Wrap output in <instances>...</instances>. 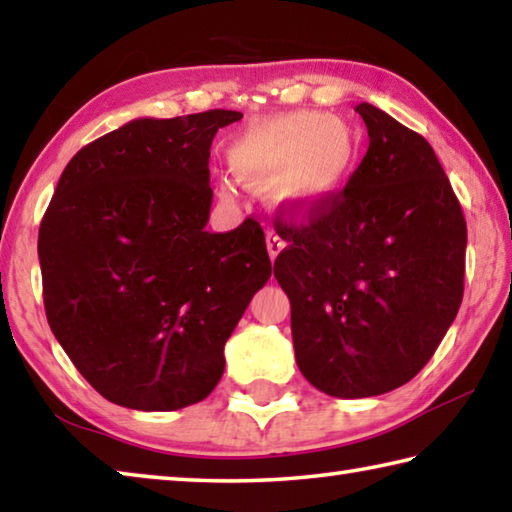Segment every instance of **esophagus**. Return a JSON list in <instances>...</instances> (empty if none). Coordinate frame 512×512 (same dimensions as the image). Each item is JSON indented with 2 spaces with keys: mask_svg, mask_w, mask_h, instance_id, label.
I'll use <instances>...</instances> for the list:
<instances>
[{
  "mask_svg": "<svg viewBox=\"0 0 512 512\" xmlns=\"http://www.w3.org/2000/svg\"><path fill=\"white\" fill-rule=\"evenodd\" d=\"M284 246H287V241H284L280 235H277L275 230H268L266 232V248H268V255H271L273 262H275V257L282 253Z\"/></svg>",
  "mask_w": 512,
  "mask_h": 512,
  "instance_id": "1",
  "label": "esophagus"
}]
</instances>
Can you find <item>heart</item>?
Returning <instances> with one entry per match:
<instances>
[{
  "label": "heart",
  "mask_w": 512,
  "mask_h": 512,
  "mask_svg": "<svg viewBox=\"0 0 512 512\" xmlns=\"http://www.w3.org/2000/svg\"><path fill=\"white\" fill-rule=\"evenodd\" d=\"M228 155L244 183H275L277 201L311 212L334 201L350 183L359 137L339 117L300 110L250 124ZM223 196H230V187H223Z\"/></svg>",
  "instance_id": "1"
}]
</instances>
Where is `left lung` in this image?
Returning <instances> with one entry per match:
<instances>
[{"instance_id": "8db88e82", "label": "left lung", "mask_w": 512, "mask_h": 512, "mask_svg": "<svg viewBox=\"0 0 512 512\" xmlns=\"http://www.w3.org/2000/svg\"><path fill=\"white\" fill-rule=\"evenodd\" d=\"M368 153L305 223L280 221L275 280L291 302L298 368L359 400L427 366L463 300L467 225L431 144L370 103Z\"/></svg>"}]
</instances>
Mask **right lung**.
<instances>
[{
	"label": "right lung",
	"mask_w": 512,
	"mask_h": 512,
	"mask_svg": "<svg viewBox=\"0 0 512 512\" xmlns=\"http://www.w3.org/2000/svg\"><path fill=\"white\" fill-rule=\"evenodd\" d=\"M237 110L133 119L74 155L40 223L51 332L108 402L178 411L223 375V348L271 277L264 230L207 232L210 146Z\"/></svg>",
	"instance_id": "obj_1"
}]
</instances>
